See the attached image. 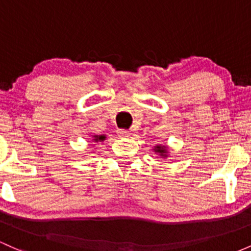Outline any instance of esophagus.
<instances>
[{"instance_id":"1","label":"esophagus","mask_w":251,"mask_h":251,"mask_svg":"<svg viewBox=\"0 0 251 251\" xmlns=\"http://www.w3.org/2000/svg\"><path fill=\"white\" fill-rule=\"evenodd\" d=\"M117 134L120 135V137H123V139H126V137L130 136V131L128 130H125V129H118L117 130Z\"/></svg>"}]
</instances>
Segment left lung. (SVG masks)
I'll use <instances>...</instances> for the list:
<instances>
[{
  "instance_id": "8db88e82",
  "label": "left lung",
  "mask_w": 251,
  "mask_h": 251,
  "mask_svg": "<svg viewBox=\"0 0 251 251\" xmlns=\"http://www.w3.org/2000/svg\"><path fill=\"white\" fill-rule=\"evenodd\" d=\"M155 153H158L161 158H168L169 157V147L164 146V145H155L154 146Z\"/></svg>"
}]
</instances>
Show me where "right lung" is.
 <instances>
[{
	"instance_id": "add662e5",
	"label": "right lung",
	"mask_w": 251,
	"mask_h": 251,
	"mask_svg": "<svg viewBox=\"0 0 251 251\" xmlns=\"http://www.w3.org/2000/svg\"><path fill=\"white\" fill-rule=\"evenodd\" d=\"M105 139H106V136H105V135H93L92 141L99 142V141H104Z\"/></svg>"
}]
</instances>
